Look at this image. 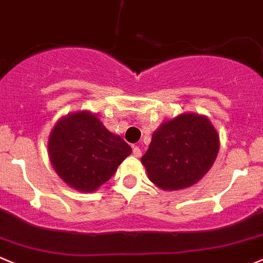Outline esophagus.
<instances>
[{"instance_id":"obj_1","label":"esophagus","mask_w":263,"mask_h":263,"mask_svg":"<svg viewBox=\"0 0 263 263\" xmlns=\"http://www.w3.org/2000/svg\"><path fill=\"white\" fill-rule=\"evenodd\" d=\"M132 153H134V155L136 158L141 157V150H140L139 146H134V150H132Z\"/></svg>"}]
</instances>
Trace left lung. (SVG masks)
Returning a JSON list of instances; mask_svg holds the SVG:
<instances>
[{
  "label": "left lung",
  "mask_w": 263,
  "mask_h": 263,
  "mask_svg": "<svg viewBox=\"0 0 263 263\" xmlns=\"http://www.w3.org/2000/svg\"><path fill=\"white\" fill-rule=\"evenodd\" d=\"M220 150V136L210 118L181 113L163 122L141 158L147 177L164 191L190 187L211 170Z\"/></svg>",
  "instance_id": "left-lung-1"
}]
</instances>
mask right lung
<instances>
[{"instance_id":"right-lung-1","label":"right lung","mask_w":263,"mask_h":263,"mask_svg":"<svg viewBox=\"0 0 263 263\" xmlns=\"http://www.w3.org/2000/svg\"><path fill=\"white\" fill-rule=\"evenodd\" d=\"M47 150L59 177L82 193L98 190L132 153L119 135L111 134L88 110L61 117L51 129Z\"/></svg>"}]
</instances>
